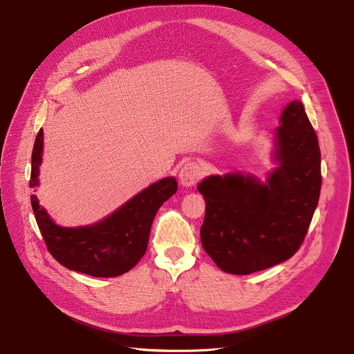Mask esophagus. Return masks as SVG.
Masks as SVG:
<instances>
[{
	"mask_svg": "<svg viewBox=\"0 0 354 354\" xmlns=\"http://www.w3.org/2000/svg\"><path fill=\"white\" fill-rule=\"evenodd\" d=\"M201 175V167L196 162L185 164L179 171V182L183 187L193 186Z\"/></svg>",
	"mask_w": 354,
	"mask_h": 354,
	"instance_id": "esophagus-1",
	"label": "esophagus"
}]
</instances>
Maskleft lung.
<instances>
[{
	"label": "left lung",
	"instance_id": "8db88e82",
	"mask_svg": "<svg viewBox=\"0 0 354 354\" xmlns=\"http://www.w3.org/2000/svg\"><path fill=\"white\" fill-rule=\"evenodd\" d=\"M272 131L270 161L257 175H209L197 185L206 201L203 249L225 273L249 274L290 259L311 224L321 192V151L301 100H291Z\"/></svg>",
	"mask_w": 354,
	"mask_h": 354
}]
</instances>
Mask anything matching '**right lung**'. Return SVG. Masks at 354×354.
I'll use <instances>...</instances> for the list:
<instances>
[{
	"label": "right lung",
	"mask_w": 354,
	"mask_h": 354,
	"mask_svg": "<svg viewBox=\"0 0 354 354\" xmlns=\"http://www.w3.org/2000/svg\"><path fill=\"white\" fill-rule=\"evenodd\" d=\"M43 157V129L32 153L29 186H39ZM178 190L174 176L138 192L105 218L88 225L63 227L55 223L36 194L30 196L36 223L52 257L64 268L92 277H116L133 269L144 257L151 225L158 209Z\"/></svg>",
	"instance_id": "obj_1"
}]
</instances>
